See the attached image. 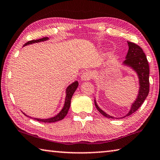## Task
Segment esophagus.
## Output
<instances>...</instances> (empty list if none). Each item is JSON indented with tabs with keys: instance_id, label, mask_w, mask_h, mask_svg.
<instances>
[{
	"instance_id": "34e87169",
	"label": "esophagus",
	"mask_w": 160,
	"mask_h": 160,
	"mask_svg": "<svg viewBox=\"0 0 160 160\" xmlns=\"http://www.w3.org/2000/svg\"><path fill=\"white\" fill-rule=\"evenodd\" d=\"M81 80L82 81H87L89 80L91 78H92V74H91L90 72L89 71H85L81 75Z\"/></svg>"
}]
</instances>
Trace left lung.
Returning a JSON list of instances; mask_svg holds the SVG:
<instances>
[{"label": "left lung", "mask_w": 160, "mask_h": 160, "mask_svg": "<svg viewBox=\"0 0 160 160\" xmlns=\"http://www.w3.org/2000/svg\"><path fill=\"white\" fill-rule=\"evenodd\" d=\"M129 50L125 57V60L122 62L123 66L130 68L132 70L135 72L138 75L139 80V90L138 96L132 104L131 108L129 110L128 113L122 118H124L127 116H130L132 114L136 112L138 108L142 105L146 98L148 97L149 91V68L148 59L144 54L142 48L138 45L132 42H128ZM95 105L97 110L105 118L111 119H120L119 118H115L111 116L100 108L98 105L95 98Z\"/></svg>", "instance_id": "8db88e82"}]
</instances>
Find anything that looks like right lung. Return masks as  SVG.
Wrapping results in <instances>:
<instances>
[{
  "mask_svg": "<svg viewBox=\"0 0 160 160\" xmlns=\"http://www.w3.org/2000/svg\"><path fill=\"white\" fill-rule=\"evenodd\" d=\"M49 40V38H48V37H45V38H43L38 39V40H31V41H28V42H26V43L24 45V46H26V45H31L33 43H37V42H44V41H46V40ZM78 85H79V83H78L77 80H75L73 82L71 83L70 85L68 86L66 90H65V99L64 105H63L62 110H60L56 115L51 117V118H49L42 119V118H32V117L27 115L24 112H22V113H23L25 116L28 117V118H32L35 120H37L39 122H42L50 123V122H55L62 120V119H64L65 117L67 115L68 110H69L70 107L71 98H72L73 94H74L75 90H77V88H78Z\"/></svg>",
  "mask_w": 160,
  "mask_h": 160,
  "instance_id": "1",
  "label": "right lung"
}]
</instances>
